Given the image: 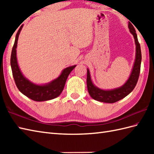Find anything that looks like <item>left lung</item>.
<instances>
[{
  "label": "left lung",
  "instance_id": "8db88e82",
  "mask_svg": "<svg viewBox=\"0 0 154 154\" xmlns=\"http://www.w3.org/2000/svg\"><path fill=\"white\" fill-rule=\"evenodd\" d=\"M128 28L130 29V32H131L134 38L136 44V59L129 79L122 87L117 88V89L109 91L102 90L94 85L91 79L89 70L87 69V85L88 92H89L90 96L94 100L107 103H116L129 94L136 85L140 73V66H141V49H140V45L138 42V38H137L135 29L130 22L128 23Z\"/></svg>",
  "mask_w": 154,
  "mask_h": 154
}]
</instances>
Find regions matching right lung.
Wrapping results in <instances>:
<instances>
[{"label": "right lung", "mask_w": 154, "mask_h": 154, "mask_svg": "<svg viewBox=\"0 0 154 154\" xmlns=\"http://www.w3.org/2000/svg\"><path fill=\"white\" fill-rule=\"evenodd\" d=\"M22 28V26L20 28L16 34L11 57L12 75L16 87L23 94L33 100L45 101L54 99L60 95L63 90L69 75L76 65H73V66L64 69L60 76L50 83L44 85H38L30 82L26 78L24 77L20 70L17 58H16V47H17L18 36Z\"/></svg>", "instance_id": "obj_1"}]
</instances>
